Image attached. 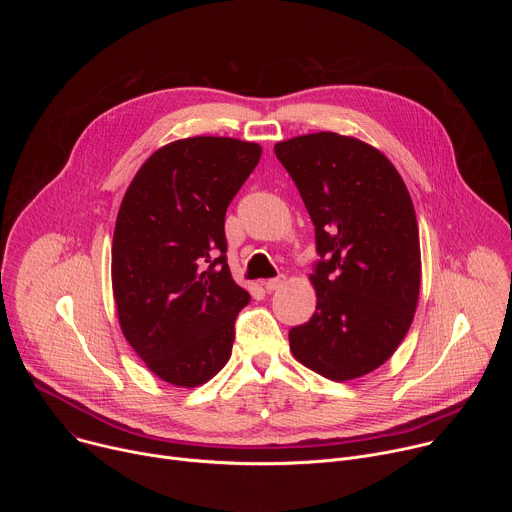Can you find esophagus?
I'll return each mask as SVG.
<instances>
[{
    "instance_id": "34e87169",
    "label": "esophagus",
    "mask_w": 512,
    "mask_h": 512,
    "mask_svg": "<svg viewBox=\"0 0 512 512\" xmlns=\"http://www.w3.org/2000/svg\"><path fill=\"white\" fill-rule=\"evenodd\" d=\"M283 283H285V277H283V275H279V277H273V279L263 281V287H265L267 291H275V289H279Z\"/></svg>"
}]
</instances>
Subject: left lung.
I'll use <instances>...</instances> for the list:
<instances>
[{
	"label": "left lung",
	"instance_id": "left-lung-1",
	"mask_svg": "<svg viewBox=\"0 0 512 512\" xmlns=\"http://www.w3.org/2000/svg\"><path fill=\"white\" fill-rule=\"evenodd\" d=\"M316 229V312L289 330L314 373L350 381L379 369L405 338L419 298L417 218L395 166L373 145L320 131L275 143Z\"/></svg>",
	"mask_w": 512,
	"mask_h": 512
}]
</instances>
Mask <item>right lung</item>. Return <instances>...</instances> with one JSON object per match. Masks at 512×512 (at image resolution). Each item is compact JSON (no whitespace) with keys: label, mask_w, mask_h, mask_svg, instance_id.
<instances>
[{"label":"right lung","mask_w":512,"mask_h":512,"mask_svg":"<svg viewBox=\"0 0 512 512\" xmlns=\"http://www.w3.org/2000/svg\"><path fill=\"white\" fill-rule=\"evenodd\" d=\"M259 158L251 141L178 139L123 196L111 253L119 324L148 369L176 387L206 383L231 356L251 296L227 263L225 214Z\"/></svg>","instance_id":"right-lung-1"}]
</instances>
